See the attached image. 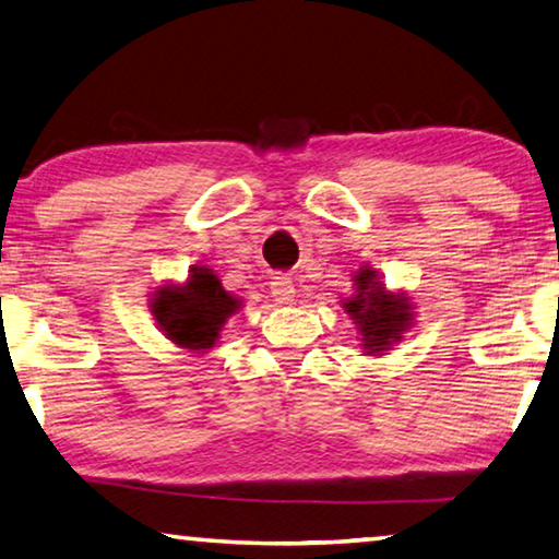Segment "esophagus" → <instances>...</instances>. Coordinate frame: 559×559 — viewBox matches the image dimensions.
I'll return each mask as SVG.
<instances>
[{"label": "esophagus", "instance_id": "esophagus-1", "mask_svg": "<svg viewBox=\"0 0 559 559\" xmlns=\"http://www.w3.org/2000/svg\"><path fill=\"white\" fill-rule=\"evenodd\" d=\"M271 294H273V298H276V304L290 306L296 300L294 281L286 278V276H276V278L271 281Z\"/></svg>", "mask_w": 559, "mask_h": 559}]
</instances>
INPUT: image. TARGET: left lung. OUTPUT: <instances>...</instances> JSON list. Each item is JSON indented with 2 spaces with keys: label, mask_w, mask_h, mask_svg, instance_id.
I'll return each mask as SVG.
<instances>
[{
  "label": "left lung",
  "mask_w": 559,
  "mask_h": 559,
  "mask_svg": "<svg viewBox=\"0 0 559 559\" xmlns=\"http://www.w3.org/2000/svg\"><path fill=\"white\" fill-rule=\"evenodd\" d=\"M360 333V348L366 356H383L415 321L413 298L405 290H388L378 271L360 265L353 276V296L341 300Z\"/></svg>",
  "instance_id": "1"
}]
</instances>
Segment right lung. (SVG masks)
Here are the masks:
<instances>
[{
    "label": "right lung",
    "mask_w": 559,
    "mask_h": 559,
    "mask_svg": "<svg viewBox=\"0 0 559 559\" xmlns=\"http://www.w3.org/2000/svg\"><path fill=\"white\" fill-rule=\"evenodd\" d=\"M148 308L176 348L206 353L218 343L228 318L241 311L243 298L228 294L209 265H191L186 281L156 286Z\"/></svg>",
    "instance_id": "obj_1"
}]
</instances>
